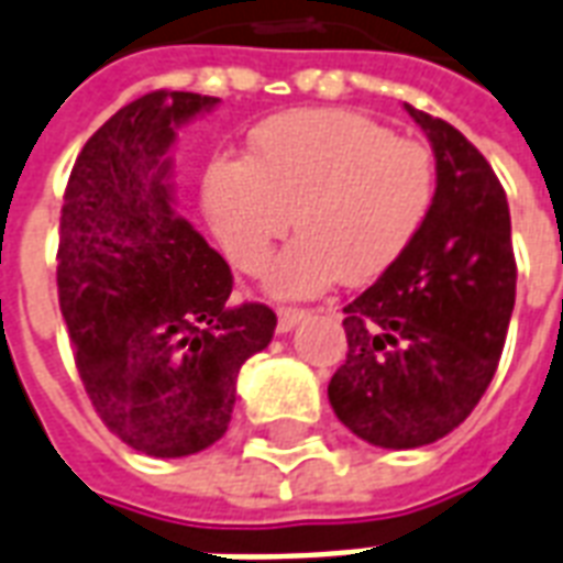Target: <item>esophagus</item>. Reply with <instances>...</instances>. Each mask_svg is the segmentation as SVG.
<instances>
[{
  "label": "esophagus",
  "instance_id": "esophagus-1",
  "mask_svg": "<svg viewBox=\"0 0 563 563\" xmlns=\"http://www.w3.org/2000/svg\"><path fill=\"white\" fill-rule=\"evenodd\" d=\"M303 319H307V310H298V307H277V330H280V333H289V330Z\"/></svg>",
  "mask_w": 563,
  "mask_h": 563
}]
</instances>
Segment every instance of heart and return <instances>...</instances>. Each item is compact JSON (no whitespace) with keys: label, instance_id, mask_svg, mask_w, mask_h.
Segmentation results:
<instances>
[{"label":"heart","instance_id":"b5f03b06","mask_svg":"<svg viewBox=\"0 0 563 563\" xmlns=\"http://www.w3.org/2000/svg\"><path fill=\"white\" fill-rule=\"evenodd\" d=\"M431 203V150L342 109L265 120L244 162L218 158L203 179L209 224L239 272H263L295 221L300 233L265 277L283 298H312L342 277L377 280L416 242Z\"/></svg>","mask_w":563,"mask_h":563}]
</instances>
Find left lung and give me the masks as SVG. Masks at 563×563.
Masks as SVG:
<instances>
[{
  "label": "left lung",
  "instance_id": "obj_1",
  "mask_svg": "<svg viewBox=\"0 0 563 563\" xmlns=\"http://www.w3.org/2000/svg\"><path fill=\"white\" fill-rule=\"evenodd\" d=\"M405 109L434 150V203L405 256L345 307L349 354L328 384L339 422L380 449L437 443L475 410L517 295L493 167L452 123Z\"/></svg>",
  "mask_w": 563,
  "mask_h": 563
}]
</instances>
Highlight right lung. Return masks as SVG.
<instances>
[{
  "label": "right lung",
  "mask_w": 563,
  "mask_h": 563,
  "mask_svg": "<svg viewBox=\"0 0 563 563\" xmlns=\"http://www.w3.org/2000/svg\"><path fill=\"white\" fill-rule=\"evenodd\" d=\"M218 97L153 91L111 114L64 191L58 303L93 410L135 452L186 457L218 443L244 360L277 328L239 303L224 256L177 214V129Z\"/></svg>",
  "instance_id": "add662e5"
}]
</instances>
